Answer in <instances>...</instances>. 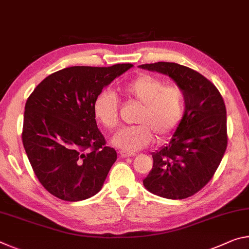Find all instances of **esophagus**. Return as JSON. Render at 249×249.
<instances>
[{"instance_id": "1", "label": "esophagus", "mask_w": 249, "mask_h": 249, "mask_svg": "<svg viewBox=\"0 0 249 249\" xmlns=\"http://www.w3.org/2000/svg\"><path fill=\"white\" fill-rule=\"evenodd\" d=\"M120 155L122 158H128V157H133L135 154L133 153H126V151H120Z\"/></svg>"}]
</instances>
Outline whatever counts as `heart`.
Returning a JSON list of instances; mask_svg holds the SVG:
<instances>
[{"label": "heart", "mask_w": 249, "mask_h": 249, "mask_svg": "<svg viewBox=\"0 0 249 249\" xmlns=\"http://www.w3.org/2000/svg\"><path fill=\"white\" fill-rule=\"evenodd\" d=\"M125 98L141 104L135 123L120 129L113 145L125 151L144 148L153 141L165 140L179 127L184 115V94L177 86H166L163 80L151 74H141L119 87ZM93 113L105 128L114 130L120 124L119 100L113 92L101 91L93 101Z\"/></svg>", "instance_id": "b5f03b06"}]
</instances>
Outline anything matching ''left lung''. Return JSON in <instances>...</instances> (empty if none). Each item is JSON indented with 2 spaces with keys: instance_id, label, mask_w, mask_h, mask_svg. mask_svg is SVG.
Segmentation results:
<instances>
[{
  "instance_id": "8db88e82",
  "label": "left lung",
  "mask_w": 249,
  "mask_h": 249,
  "mask_svg": "<svg viewBox=\"0 0 249 249\" xmlns=\"http://www.w3.org/2000/svg\"><path fill=\"white\" fill-rule=\"evenodd\" d=\"M140 68L169 75L184 94V115L170 142L151 154L154 165L142 180L156 196L181 200L212 179L227 146L226 107L216 87L197 71L175 62Z\"/></svg>"
}]
</instances>
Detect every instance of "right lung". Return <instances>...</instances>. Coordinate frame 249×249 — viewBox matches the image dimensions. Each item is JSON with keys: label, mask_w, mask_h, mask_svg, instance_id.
Wrapping results in <instances>:
<instances>
[{"label": "right lung", "mask_w": 249, "mask_h": 249, "mask_svg": "<svg viewBox=\"0 0 249 249\" xmlns=\"http://www.w3.org/2000/svg\"><path fill=\"white\" fill-rule=\"evenodd\" d=\"M74 66L45 78L25 104L22 140L39 182L58 199H89L117 158L96 126L93 101L132 68Z\"/></svg>", "instance_id": "obj_1"}]
</instances>
